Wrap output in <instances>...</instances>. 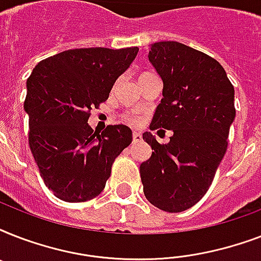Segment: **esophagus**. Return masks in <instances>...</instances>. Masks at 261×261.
Segmentation results:
<instances>
[{
  "instance_id": "34e87169",
  "label": "esophagus",
  "mask_w": 261,
  "mask_h": 261,
  "mask_svg": "<svg viewBox=\"0 0 261 261\" xmlns=\"http://www.w3.org/2000/svg\"><path fill=\"white\" fill-rule=\"evenodd\" d=\"M141 139H142V135L139 133H133V141L134 142H141Z\"/></svg>"
}]
</instances>
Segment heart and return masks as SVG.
Wrapping results in <instances>:
<instances>
[{
    "label": "heart",
    "instance_id": "b5f03b06",
    "mask_svg": "<svg viewBox=\"0 0 261 261\" xmlns=\"http://www.w3.org/2000/svg\"><path fill=\"white\" fill-rule=\"evenodd\" d=\"M145 74H149V73H143V74H141V77H142V75H145ZM126 120L128 123H133V124H135V123L138 122V120H137V119H135L134 116H128V115H127V116H126Z\"/></svg>",
    "mask_w": 261,
    "mask_h": 261
}]
</instances>
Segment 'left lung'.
I'll use <instances>...</instances> for the list:
<instances>
[{
	"mask_svg": "<svg viewBox=\"0 0 261 261\" xmlns=\"http://www.w3.org/2000/svg\"><path fill=\"white\" fill-rule=\"evenodd\" d=\"M147 57L164 84L150 130L173 135L160 145L143 133L154 150L139 168L143 192L160 210L180 213L204 196L226 153L234 88L221 63L182 43L157 42Z\"/></svg>",
	"mask_w": 261,
	"mask_h": 261,
	"instance_id": "1",
	"label": "left lung"
}]
</instances>
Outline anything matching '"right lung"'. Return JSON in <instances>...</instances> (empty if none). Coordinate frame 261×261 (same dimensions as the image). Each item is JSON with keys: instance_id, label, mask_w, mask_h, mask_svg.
I'll list each match as a JSON object with an SVG mask.
<instances>
[{"instance_id": "add662e5", "label": "right lung", "mask_w": 261, "mask_h": 261, "mask_svg": "<svg viewBox=\"0 0 261 261\" xmlns=\"http://www.w3.org/2000/svg\"><path fill=\"white\" fill-rule=\"evenodd\" d=\"M138 47L75 48L39 62L27 80L24 111L31 151L43 181L65 202H87L106 187L115 159L133 141L124 124L101 134L88 124L93 107L106 101L130 67Z\"/></svg>"}]
</instances>
